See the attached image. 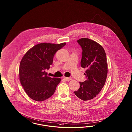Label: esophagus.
<instances>
[{
	"mask_svg": "<svg viewBox=\"0 0 132 132\" xmlns=\"http://www.w3.org/2000/svg\"><path fill=\"white\" fill-rule=\"evenodd\" d=\"M64 79L66 81H70V80H72V78L71 77H65L64 78Z\"/></svg>",
	"mask_w": 132,
	"mask_h": 132,
	"instance_id": "esophagus-1",
	"label": "esophagus"
}]
</instances>
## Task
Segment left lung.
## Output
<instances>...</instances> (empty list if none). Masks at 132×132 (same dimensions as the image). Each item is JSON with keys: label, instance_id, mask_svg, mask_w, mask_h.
<instances>
[{"label": "left lung", "instance_id": "8db88e82", "mask_svg": "<svg viewBox=\"0 0 132 132\" xmlns=\"http://www.w3.org/2000/svg\"><path fill=\"white\" fill-rule=\"evenodd\" d=\"M82 49L81 66L86 68L84 75L87 80L79 82L80 88L74 92L77 97L83 101L95 97L105 84L108 75V63L105 51L96 42L88 38L77 40Z\"/></svg>", "mask_w": 132, "mask_h": 132}]
</instances>
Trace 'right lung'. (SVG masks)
<instances>
[{"mask_svg": "<svg viewBox=\"0 0 132 132\" xmlns=\"http://www.w3.org/2000/svg\"><path fill=\"white\" fill-rule=\"evenodd\" d=\"M66 43H41L27 52L20 62L19 73L20 82L30 98L41 102L53 95L60 78L47 76L46 70L50 68L56 51Z\"/></svg>", "mask_w": 132, "mask_h": 132, "instance_id": "1", "label": "right lung"}]
</instances>
